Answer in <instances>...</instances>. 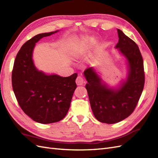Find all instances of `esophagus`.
<instances>
[{"label": "esophagus", "mask_w": 158, "mask_h": 158, "mask_svg": "<svg viewBox=\"0 0 158 158\" xmlns=\"http://www.w3.org/2000/svg\"><path fill=\"white\" fill-rule=\"evenodd\" d=\"M76 82L79 85H82L84 83V79L83 78V76H80V75L78 76L77 78H76Z\"/></svg>", "instance_id": "esophagus-1"}]
</instances>
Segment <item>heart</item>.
Wrapping results in <instances>:
<instances>
[{"mask_svg": "<svg viewBox=\"0 0 158 158\" xmlns=\"http://www.w3.org/2000/svg\"><path fill=\"white\" fill-rule=\"evenodd\" d=\"M93 42H94V40H93V39L87 40L86 41H85L83 43V45H84V46L89 45V44H92Z\"/></svg>", "mask_w": 158, "mask_h": 158, "instance_id": "heart-1", "label": "heart"}]
</instances>
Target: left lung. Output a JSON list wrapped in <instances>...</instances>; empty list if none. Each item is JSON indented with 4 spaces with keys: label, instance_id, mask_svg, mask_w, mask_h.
<instances>
[{
    "label": "left lung",
    "instance_id": "obj_1",
    "mask_svg": "<svg viewBox=\"0 0 158 158\" xmlns=\"http://www.w3.org/2000/svg\"><path fill=\"white\" fill-rule=\"evenodd\" d=\"M117 32L115 49L127 60L126 79H122L117 87H111L93 66L84 72L92 112L97 120L107 124L118 123L131 115L141 96L145 80L144 62L138 45L121 30Z\"/></svg>",
    "mask_w": 158,
    "mask_h": 158
}]
</instances>
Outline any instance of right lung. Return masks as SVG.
<instances>
[{"mask_svg": "<svg viewBox=\"0 0 158 158\" xmlns=\"http://www.w3.org/2000/svg\"><path fill=\"white\" fill-rule=\"evenodd\" d=\"M58 31L40 33L26 41L18 52L12 74L13 91L19 106L32 120L41 124L58 122L66 116L77 87L76 73L68 77L47 74L33 63L36 43Z\"/></svg>", "mask_w": 158, "mask_h": 158, "instance_id": "1", "label": "right lung"}]
</instances>
